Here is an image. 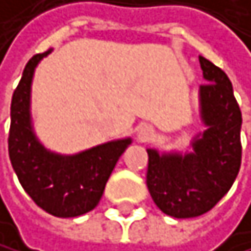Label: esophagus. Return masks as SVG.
<instances>
[{
	"label": "esophagus",
	"instance_id": "obj_1",
	"mask_svg": "<svg viewBox=\"0 0 251 251\" xmlns=\"http://www.w3.org/2000/svg\"><path fill=\"white\" fill-rule=\"evenodd\" d=\"M153 136H155V132H153V127L149 124H141L136 130V139L139 142H147L153 139Z\"/></svg>",
	"mask_w": 251,
	"mask_h": 251
}]
</instances>
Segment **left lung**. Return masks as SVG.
I'll return each mask as SVG.
<instances>
[{
  "instance_id": "1",
  "label": "left lung",
  "mask_w": 251,
  "mask_h": 251,
  "mask_svg": "<svg viewBox=\"0 0 251 251\" xmlns=\"http://www.w3.org/2000/svg\"><path fill=\"white\" fill-rule=\"evenodd\" d=\"M199 64L207 84L199 87L202 133L192 151L159 153L147 149V189L162 213L184 219L212 210L230 190L241 167L242 115L228 76L204 56Z\"/></svg>"
}]
</instances>
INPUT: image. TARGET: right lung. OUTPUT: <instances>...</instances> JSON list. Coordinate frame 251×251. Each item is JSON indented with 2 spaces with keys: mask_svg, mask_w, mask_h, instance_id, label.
<instances>
[{
  "mask_svg": "<svg viewBox=\"0 0 251 251\" xmlns=\"http://www.w3.org/2000/svg\"><path fill=\"white\" fill-rule=\"evenodd\" d=\"M52 50L27 62L10 105L9 156L25 193L44 212L75 218L98 205L105 184L132 139H116L76 155L47 150L36 138L30 116L32 79L38 62Z\"/></svg>",
  "mask_w": 251,
  "mask_h": 251,
  "instance_id": "right-lung-1",
  "label": "right lung"
}]
</instances>
